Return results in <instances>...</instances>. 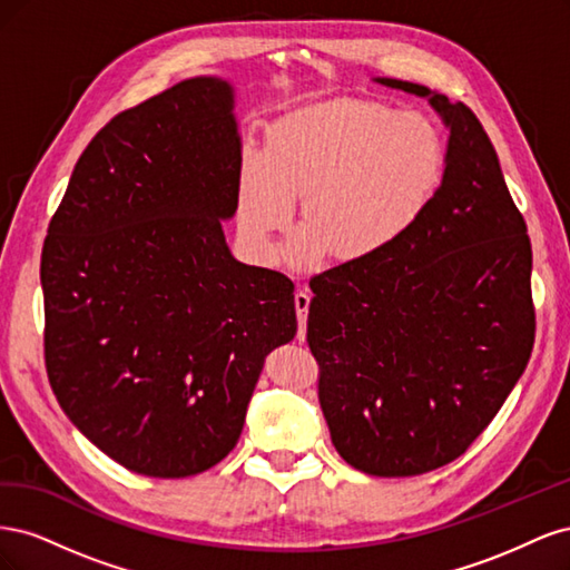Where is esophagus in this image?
<instances>
[{
	"mask_svg": "<svg viewBox=\"0 0 570 570\" xmlns=\"http://www.w3.org/2000/svg\"><path fill=\"white\" fill-rule=\"evenodd\" d=\"M308 302H312V295L306 289H297L295 292V308H297V318H299V327H297V340L304 342L306 340V316H308Z\"/></svg>",
	"mask_w": 570,
	"mask_h": 570,
	"instance_id": "34e87169",
	"label": "esophagus"
}]
</instances>
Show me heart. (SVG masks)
<instances>
[{
  "instance_id": "b5f03b06",
  "label": "heart",
  "mask_w": 570,
  "mask_h": 570,
  "mask_svg": "<svg viewBox=\"0 0 570 570\" xmlns=\"http://www.w3.org/2000/svg\"><path fill=\"white\" fill-rule=\"evenodd\" d=\"M438 130L413 111L327 101L275 120L268 149H247L239 166L237 223L247 249L273 262L278 233L304 197V218L287 258L314 266L331 252L344 262L394 245L442 180Z\"/></svg>"
}]
</instances>
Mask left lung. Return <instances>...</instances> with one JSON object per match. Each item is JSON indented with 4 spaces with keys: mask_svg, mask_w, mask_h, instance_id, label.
I'll return each instance as SVG.
<instances>
[{
    "mask_svg": "<svg viewBox=\"0 0 570 570\" xmlns=\"http://www.w3.org/2000/svg\"><path fill=\"white\" fill-rule=\"evenodd\" d=\"M373 82L440 116L442 180L394 245L312 278L306 340L337 454L361 473L406 478L469 450L523 375L532 249L475 114L419 82Z\"/></svg>",
    "mask_w": 570,
    "mask_h": 570,
    "instance_id": "left-lung-1",
    "label": "left lung"
}]
</instances>
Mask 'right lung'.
<instances>
[{
  "instance_id": "obj_1",
  "label": "right lung",
  "mask_w": 570,
  "mask_h": 570,
  "mask_svg": "<svg viewBox=\"0 0 570 570\" xmlns=\"http://www.w3.org/2000/svg\"><path fill=\"white\" fill-rule=\"evenodd\" d=\"M239 166L235 88L187 78L92 137L49 223L51 390L132 473L187 478L226 459L266 356L297 333L292 281L226 243Z\"/></svg>"
}]
</instances>
